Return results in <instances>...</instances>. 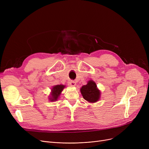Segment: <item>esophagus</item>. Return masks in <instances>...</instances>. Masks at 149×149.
<instances>
[{
	"mask_svg": "<svg viewBox=\"0 0 149 149\" xmlns=\"http://www.w3.org/2000/svg\"><path fill=\"white\" fill-rule=\"evenodd\" d=\"M69 84L70 86H75L76 85V83L75 81L74 80H71L70 82H69Z\"/></svg>",
	"mask_w": 149,
	"mask_h": 149,
	"instance_id": "obj_1",
	"label": "esophagus"
}]
</instances>
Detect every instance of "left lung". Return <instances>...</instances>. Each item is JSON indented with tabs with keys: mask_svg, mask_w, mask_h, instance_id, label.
Returning a JSON list of instances; mask_svg holds the SVG:
<instances>
[{
	"mask_svg": "<svg viewBox=\"0 0 149 149\" xmlns=\"http://www.w3.org/2000/svg\"><path fill=\"white\" fill-rule=\"evenodd\" d=\"M80 91L84 99L90 103L97 102L100 97V91L97 89L96 83L92 80L83 86Z\"/></svg>",
	"mask_w": 149,
	"mask_h": 149,
	"instance_id": "left-lung-1",
	"label": "left lung"
}]
</instances>
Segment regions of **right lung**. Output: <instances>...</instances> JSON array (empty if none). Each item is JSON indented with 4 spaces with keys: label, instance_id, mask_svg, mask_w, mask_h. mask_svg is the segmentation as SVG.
<instances>
[{
    "label": "right lung",
    "instance_id": "add662e5",
    "mask_svg": "<svg viewBox=\"0 0 149 149\" xmlns=\"http://www.w3.org/2000/svg\"><path fill=\"white\" fill-rule=\"evenodd\" d=\"M65 86L63 85H56L52 89V92H51V97L49 98V100L51 101H56L57 100L58 97L60 96L61 92H62L63 89H64Z\"/></svg>",
    "mask_w": 149,
    "mask_h": 149
}]
</instances>
